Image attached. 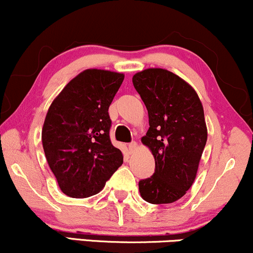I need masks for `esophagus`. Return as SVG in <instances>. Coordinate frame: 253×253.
<instances>
[{"label": "esophagus", "instance_id": "obj_1", "mask_svg": "<svg viewBox=\"0 0 253 253\" xmlns=\"http://www.w3.org/2000/svg\"><path fill=\"white\" fill-rule=\"evenodd\" d=\"M137 148V143H136V142H131V143H129V150H130V153H132L134 152V150Z\"/></svg>", "mask_w": 253, "mask_h": 253}]
</instances>
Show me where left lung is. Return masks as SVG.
Here are the masks:
<instances>
[{
    "mask_svg": "<svg viewBox=\"0 0 253 253\" xmlns=\"http://www.w3.org/2000/svg\"><path fill=\"white\" fill-rule=\"evenodd\" d=\"M132 84L148 110L149 129L141 141L155 159L154 174L138 183L141 197L173 203L194 184L206 147L202 103L188 82L161 68L136 73Z\"/></svg>",
    "mask_w": 253,
    "mask_h": 253,
    "instance_id": "left-lung-1",
    "label": "left lung"
}]
</instances>
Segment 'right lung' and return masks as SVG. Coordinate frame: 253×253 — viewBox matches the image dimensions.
Returning <instances> with one entry per match:
<instances>
[{
	"instance_id": "1",
	"label": "right lung",
	"mask_w": 253,
	"mask_h": 253,
	"mask_svg": "<svg viewBox=\"0 0 253 253\" xmlns=\"http://www.w3.org/2000/svg\"><path fill=\"white\" fill-rule=\"evenodd\" d=\"M124 74L86 69L53 99L42 130V142L59 189L73 198L101 191L123 164L110 140L109 107Z\"/></svg>"
}]
</instances>
